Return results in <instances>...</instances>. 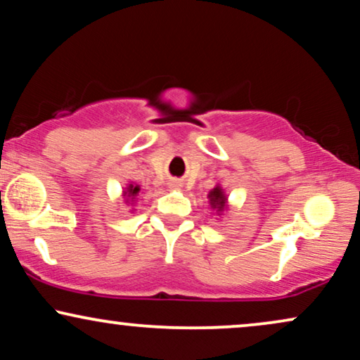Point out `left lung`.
Listing matches in <instances>:
<instances>
[{
	"instance_id": "obj_1",
	"label": "left lung",
	"mask_w": 360,
	"mask_h": 360,
	"mask_svg": "<svg viewBox=\"0 0 360 360\" xmlns=\"http://www.w3.org/2000/svg\"><path fill=\"white\" fill-rule=\"evenodd\" d=\"M209 198V204H211L212 209H216L217 212H222L226 209V202H227V198L224 194V191H222V188L219 184L216 186L212 191H209L207 194Z\"/></svg>"
}]
</instances>
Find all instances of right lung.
I'll use <instances>...</instances> for the list:
<instances>
[{"instance_id":"obj_1","label":"right lung","mask_w":360,"mask_h":360,"mask_svg":"<svg viewBox=\"0 0 360 360\" xmlns=\"http://www.w3.org/2000/svg\"><path fill=\"white\" fill-rule=\"evenodd\" d=\"M139 191H141V188H139V186L138 184H129V186H127V188H126V191H124V193H122V194H124L126 195V202H129V201H134V199H136V195H138V193H139Z\"/></svg>"}]
</instances>
